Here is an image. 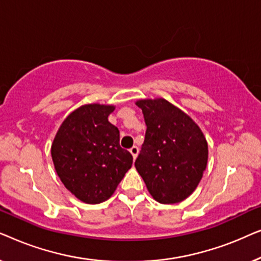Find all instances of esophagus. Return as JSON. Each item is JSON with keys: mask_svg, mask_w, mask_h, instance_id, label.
<instances>
[{"mask_svg": "<svg viewBox=\"0 0 261 261\" xmlns=\"http://www.w3.org/2000/svg\"><path fill=\"white\" fill-rule=\"evenodd\" d=\"M129 152H130V154L133 155V158L135 159L139 154V147H138V146H133V147L129 149Z\"/></svg>", "mask_w": 261, "mask_h": 261, "instance_id": "34e87169", "label": "esophagus"}]
</instances>
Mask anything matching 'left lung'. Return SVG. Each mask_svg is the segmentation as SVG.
I'll return each instance as SVG.
<instances>
[{
    "label": "left lung",
    "instance_id": "left-lung-1",
    "mask_svg": "<svg viewBox=\"0 0 261 261\" xmlns=\"http://www.w3.org/2000/svg\"><path fill=\"white\" fill-rule=\"evenodd\" d=\"M147 126L135 167L156 202L173 204L197 188L208 163V144L194 120L164 98L135 102Z\"/></svg>",
    "mask_w": 261,
    "mask_h": 261
}]
</instances>
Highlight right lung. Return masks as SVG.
I'll list each match as a JSON object with an SVG mask.
<instances>
[{"label": "right lung", "mask_w": 261, "mask_h": 261, "mask_svg": "<svg viewBox=\"0 0 261 261\" xmlns=\"http://www.w3.org/2000/svg\"><path fill=\"white\" fill-rule=\"evenodd\" d=\"M115 107L82 106L57 132L51 154L62 183L80 201L98 204L108 199L133 164L120 146V132L108 121Z\"/></svg>", "instance_id": "1"}]
</instances>
